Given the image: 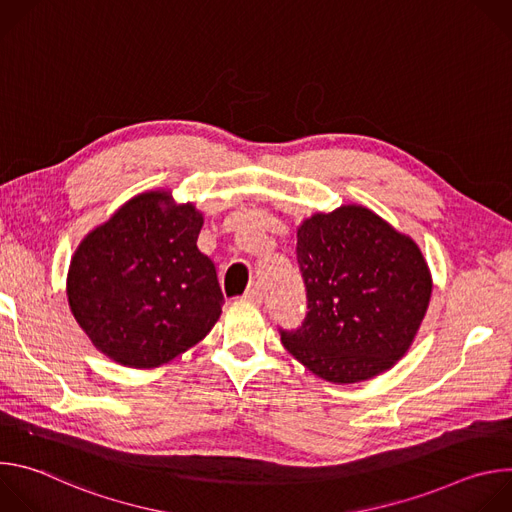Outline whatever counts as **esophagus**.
Listing matches in <instances>:
<instances>
[{"label":"esophagus","instance_id":"34e87169","mask_svg":"<svg viewBox=\"0 0 512 512\" xmlns=\"http://www.w3.org/2000/svg\"><path fill=\"white\" fill-rule=\"evenodd\" d=\"M245 298L251 300V302H261L263 300V289H261V283H253L249 285V289L245 291Z\"/></svg>","mask_w":512,"mask_h":512}]
</instances>
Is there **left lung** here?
Instances as JSON below:
<instances>
[{
	"mask_svg": "<svg viewBox=\"0 0 512 512\" xmlns=\"http://www.w3.org/2000/svg\"><path fill=\"white\" fill-rule=\"evenodd\" d=\"M308 312L279 330L283 346L324 381L373 379L409 350L431 298L429 267L407 235L348 204L298 229Z\"/></svg>",
	"mask_w": 512,
	"mask_h": 512,
	"instance_id": "8db88e82",
	"label": "left lung"
}]
</instances>
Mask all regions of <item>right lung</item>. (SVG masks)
I'll list each match as a JSON object with an SVG mask.
<instances>
[{
    "mask_svg": "<svg viewBox=\"0 0 512 512\" xmlns=\"http://www.w3.org/2000/svg\"><path fill=\"white\" fill-rule=\"evenodd\" d=\"M202 214L170 192H143L72 255L66 296L95 348L154 369L200 342L223 312L214 263L198 251Z\"/></svg>",
    "mask_w": 512,
    "mask_h": 512,
    "instance_id": "add662e5",
    "label": "right lung"
}]
</instances>
